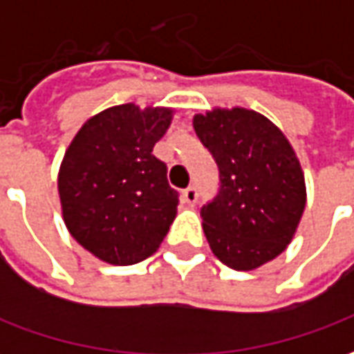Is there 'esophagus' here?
Masks as SVG:
<instances>
[{"label":"esophagus","instance_id":"obj_1","mask_svg":"<svg viewBox=\"0 0 354 354\" xmlns=\"http://www.w3.org/2000/svg\"><path fill=\"white\" fill-rule=\"evenodd\" d=\"M182 197H184V201L187 203V205H195L197 203V189L195 187H187V189H184V193H182Z\"/></svg>","mask_w":354,"mask_h":354}]
</instances>
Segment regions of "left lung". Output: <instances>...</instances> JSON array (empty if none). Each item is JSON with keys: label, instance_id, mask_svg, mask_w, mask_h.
<instances>
[{"label": "left lung", "instance_id": "1", "mask_svg": "<svg viewBox=\"0 0 354 354\" xmlns=\"http://www.w3.org/2000/svg\"><path fill=\"white\" fill-rule=\"evenodd\" d=\"M193 129L218 162L220 193L201 208L210 250L235 271L281 256L307 201L301 162L286 134L254 109L212 108Z\"/></svg>", "mask_w": 354, "mask_h": 354}]
</instances>
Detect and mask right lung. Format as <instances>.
Listing matches in <instances>:
<instances>
[{
    "instance_id": "obj_1",
    "label": "right lung",
    "mask_w": 354,
    "mask_h": 354,
    "mask_svg": "<svg viewBox=\"0 0 354 354\" xmlns=\"http://www.w3.org/2000/svg\"><path fill=\"white\" fill-rule=\"evenodd\" d=\"M174 108L119 104L88 117L58 169L62 220L77 243L109 266L146 260L178 212V193L153 146Z\"/></svg>"
}]
</instances>
